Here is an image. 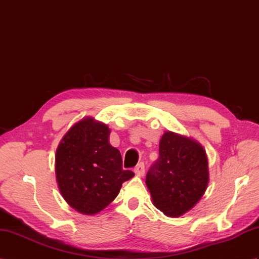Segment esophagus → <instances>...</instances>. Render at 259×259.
I'll list each match as a JSON object with an SVG mask.
<instances>
[{
  "label": "esophagus",
  "instance_id": "1",
  "mask_svg": "<svg viewBox=\"0 0 259 259\" xmlns=\"http://www.w3.org/2000/svg\"><path fill=\"white\" fill-rule=\"evenodd\" d=\"M135 173L139 174V176H143V174H144V163H143V162H140V163L135 167Z\"/></svg>",
  "mask_w": 259,
  "mask_h": 259
}]
</instances>
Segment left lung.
Returning <instances> with one entry per match:
<instances>
[{"mask_svg": "<svg viewBox=\"0 0 259 259\" xmlns=\"http://www.w3.org/2000/svg\"><path fill=\"white\" fill-rule=\"evenodd\" d=\"M207 183V158L201 144L165 132L160 140L159 158L146 177L155 207L167 216H181L201 200Z\"/></svg>", "mask_w": 259, "mask_h": 259, "instance_id": "8db88e82", "label": "left lung"}]
</instances>
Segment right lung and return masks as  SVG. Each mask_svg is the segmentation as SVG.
<instances>
[{"label":"right lung","instance_id":"add662e5","mask_svg":"<svg viewBox=\"0 0 259 259\" xmlns=\"http://www.w3.org/2000/svg\"><path fill=\"white\" fill-rule=\"evenodd\" d=\"M110 130L93 118L75 123L56 151L59 191L77 212L99 213L115 200L123 182L135 176L122 169L118 149L109 143Z\"/></svg>","mask_w":259,"mask_h":259}]
</instances>
